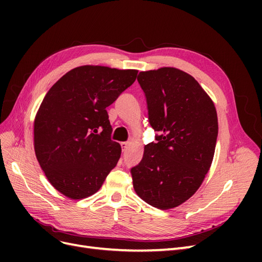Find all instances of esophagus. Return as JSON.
<instances>
[{"label":"esophagus","instance_id":"1","mask_svg":"<svg viewBox=\"0 0 262 262\" xmlns=\"http://www.w3.org/2000/svg\"><path fill=\"white\" fill-rule=\"evenodd\" d=\"M128 146H129L128 142H122V143H121V148H122V150H125L126 148H128Z\"/></svg>","mask_w":262,"mask_h":262}]
</instances>
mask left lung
<instances>
[{"label":"left lung","mask_w":262,"mask_h":262,"mask_svg":"<svg viewBox=\"0 0 262 262\" xmlns=\"http://www.w3.org/2000/svg\"><path fill=\"white\" fill-rule=\"evenodd\" d=\"M148 119L160 133L131 169L142 200L161 210L176 208L200 188L215 152L219 123L214 102L194 77L165 67L140 72Z\"/></svg>","instance_id":"left-lung-1"}]
</instances>
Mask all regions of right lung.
I'll use <instances>...</instances> for the list:
<instances>
[{"mask_svg": "<svg viewBox=\"0 0 262 262\" xmlns=\"http://www.w3.org/2000/svg\"><path fill=\"white\" fill-rule=\"evenodd\" d=\"M138 70L82 66L46 94L34 121L39 165L54 189L72 200L96 193L121 155L106 108L136 81Z\"/></svg>", "mask_w": 262, "mask_h": 262, "instance_id": "obj_1", "label": "right lung"}]
</instances>
